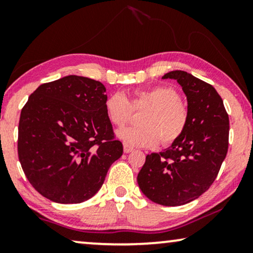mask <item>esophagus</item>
<instances>
[{
    "label": "esophagus",
    "mask_w": 253,
    "mask_h": 253,
    "mask_svg": "<svg viewBox=\"0 0 253 253\" xmlns=\"http://www.w3.org/2000/svg\"><path fill=\"white\" fill-rule=\"evenodd\" d=\"M123 150H124V153H130V152L133 151V148L131 147V146H129V145H127V144L124 143L123 144Z\"/></svg>",
    "instance_id": "obj_1"
}]
</instances>
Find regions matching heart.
Wrapping results in <instances>:
<instances>
[{
	"label": "heart",
	"instance_id": "1",
	"mask_svg": "<svg viewBox=\"0 0 253 253\" xmlns=\"http://www.w3.org/2000/svg\"><path fill=\"white\" fill-rule=\"evenodd\" d=\"M131 105L123 93L110 94L105 101V113L113 126H123L129 122L132 109H147L141 116L139 127H124L117 137L133 147H155L160 140L170 145L184 133L188 112L181 105L175 89L167 86H154L137 89L131 98Z\"/></svg>",
	"mask_w": 253,
	"mask_h": 253
}]
</instances>
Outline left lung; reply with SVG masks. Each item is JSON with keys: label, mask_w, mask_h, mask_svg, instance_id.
Returning <instances> with one entry per match:
<instances>
[{"label": "left lung", "mask_w": 253, "mask_h": 253, "mask_svg": "<svg viewBox=\"0 0 253 253\" xmlns=\"http://www.w3.org/2000/svg\"><path fill=\"white\" fill-rule=\"evenodd\" d=\"M162 79L181 85L188 101V124L178 140L147 155L137 182L151 202L181 206L199 198L216 178L228 151L229 117L212 85L181 70Z\"/></svg>", "instance_id": "left-lung-1"}]
</instances>
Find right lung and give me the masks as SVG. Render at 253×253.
<instances>
[{
	"label": "right lung",
	"mask_w": 253,
	"mask_h": 253,
	"mask_svg": "<svg viewBox=\"0 0 253 253\" xmlns=\"http://www.w3.org/2000/svg\"><path fill=\"white\" fill-rule=\"evenodd\" d=\"M105 93L100 82L70 75L40 85L22 109L19 162L33 188L51 202L92 198L123 154L106 116Z\"/></svg>",
	"instance_id": "add662e5"
}]
</instances>
